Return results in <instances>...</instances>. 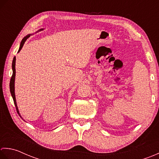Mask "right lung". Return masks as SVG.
Returning a JSON list of instances; mask_svg holds the SVG:
<instances>
[{
	"mask_svg": "<svg viewBox=\"0 0 159 159\" xmlns=\"http://www.w3.org/2000/svg\"><path fill=\"white\" fill-rule=\"evenodd\" d=\"M30 34H29L27 35H26L25 37H24V38L22 39L21 43H20V48H19V50L18 52H19L21 50V48L23 47V45L25 43V41L27 40V39L28 38L30 37ZM15 66H16V57H14V59H13V61H12V70H13V74H12V76L11 77V80H10V83H9V88H10V93L11 94V96H12V98L13 100H14V104L16 106V111H17L18 114L19 115V116H20L22 118V116H20V114L19 113V111H18V106L17 104H16V97H15V89H14V82H15V76H16V69H15Z\"/></svg>",
	"mask_w": 159,
	"mask_h": 159,
	"instance_id": "add662e5",
	"label": "right lung"
}]
</instances>
